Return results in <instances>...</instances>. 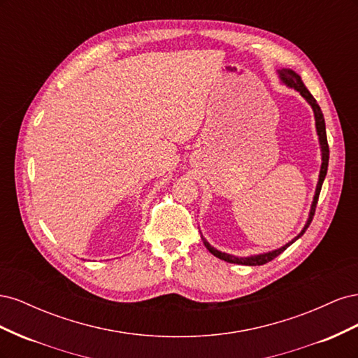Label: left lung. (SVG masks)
Masks as SVG:
<instances>
[{
  "label": "left lung",
  "instance_id": "8db88e82",
  "mask_svg": "<svg viewBox=\"0 0 358 358\" xmlns=\"http://www.w3.org/2000/svg\"><path fill=\"white\" fill-rule=\"evenodd\" d=\"M278 74H279V79L280 82H282L284 85L289 86V88H294L297 92H300V95L305 99L309 106L312 107L313 110V116H315V127H317V134H318V140H320V146H321V170H320V178H318V183H317V189H315V196H313V201H312V206H310V212H309V218L305 224V227H303V230L294 237V239L289 241L288 243H285L284 246H280L278 249H275V251H270V252H264V254H258V255H251V257H236V255H230V254H225V252H221L218 251V249H215L213 246H210V243L204 239V237L201 236V241L204 243V246L209 249V252L213 254L215 257H218L221 259H224V262L227 263H234V264H242V266H263L268 262H272L273 258H276L279 254H282L285 249L294 243L299 237H301L303 234H305L306 229L309 227V224L312 222V218L313 215H315V208H317V203H318V197H320V192H321V187H322V182L324 179H326V175H327V167H329V143H327V134H326V122H324V116H322V112L320 109V106L317 103V100L313 99L312 94L308 91V88L305 86V83L301 82V78L296 73L292 71L289 69H280L278 70Z\"/></svg>",
  "mask_w": 358,
  "mask_h": 358
}]
</instances>
